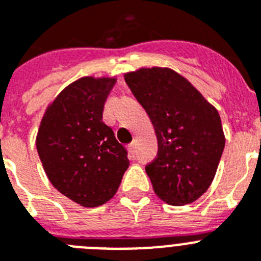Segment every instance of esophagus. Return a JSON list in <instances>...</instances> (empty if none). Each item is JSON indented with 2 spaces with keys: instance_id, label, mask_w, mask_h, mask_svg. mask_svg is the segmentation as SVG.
<instances>
[{
  "instance_id": "1",
  "label": "esophagus",
  "mask_w": 261,
  "mask_h": 261,
  "mask_svg": "<svg viewBox=\"0 0 261 261\" xmlns=\"http://www.w3.org/2000/svg\"><path fill=\"white\" fill-rule=\"evenodd\" d=\"M128 150L130 151L132 154H135V150H136V141H132L130 144L128 145Z\"/></svg>"
}]
</instances>
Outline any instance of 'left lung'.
<instances>
[{"mask_svg": "<svg viewBox=\"0 0 261 261\" xmlns=\"http://www.w3.org/2000/svg\"><path fill=\"white\" fill-rule=\"evenodd\" d=\"M125 82L158 138L156 158L145 167L154 192L171 205L196 201L213 181L225 147L218 111L171 69H140L126 73Z\"/></svg>", "mask_w": 261, "mask_h": 261, "instance_id": "left-lung-1", "label": "left lung"}]
</instances>
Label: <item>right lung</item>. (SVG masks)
Wrapping results in <instances>:
<instances>
[{
    "instance_id": "right-lung-1",
    "label": "right lung",
    "mask_w": 261,
    "mask_h": 261,
    "mask_svg": "<svg viewBox=\"0 0 261 261\" xmlns=\"http://www.w3.org/2000/svg\"><path fill=\"white\" fill-rule=\"evenodd\" d=\"M114 78L85 77L62 90L41 120L36 149L53 187L94 208L112 199L129 167L128 151L103 123Z\"/></svg>"
}]
</instances>
